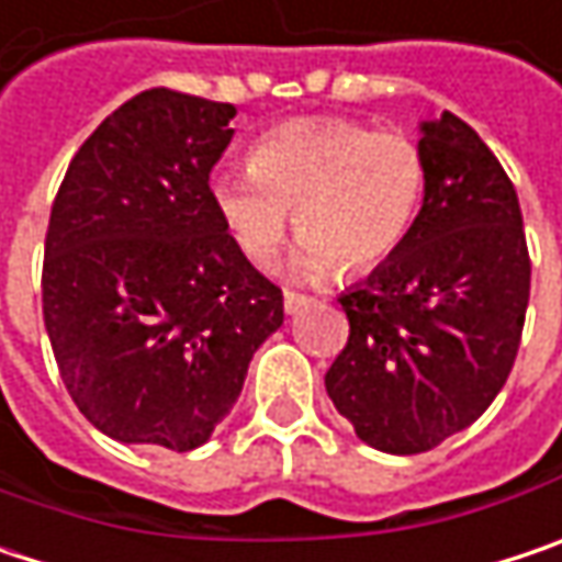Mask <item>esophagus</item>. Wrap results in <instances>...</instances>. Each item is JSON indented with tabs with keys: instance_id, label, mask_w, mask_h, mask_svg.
Here are the masks:
<instances>
[{
	"instance_id": "1",
	"label": "esophagus",
	"mask_w": 562,
	"mask_h": 562,
	"mask_svg": "<svg viewBox=\"0 0 562 562\" xmlns=\"http://www.w3.org/2000/svg\"><path fill=\"white\" fill-rule=\"evenodd\" d=\"M306 303H310V297H306V294H297V291H284V310H288V313H301Z\"/></svg>"
}]
</instances>
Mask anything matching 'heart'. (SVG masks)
I'll return each mask as SVG.
<instances>
[{"label": "heart", "instance_id": "obj_1", "mask_svg": "<svg viewBox=\"0 0 562 562\" xmlns=\"http://www.w3.org/2000/svg\"><path fill=\"white\" fill-rule=\"evenodd\" d=\"M425 172L422 146L403 131H374L351 117H294L252 146L246 172L217 176L211 198L252 265L278 259L294 214V274L358 278L409 236Z\"/></svg>", "mask_w": 562, "mask_h": 562}]
</instances>
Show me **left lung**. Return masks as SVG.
Wrapping results in <instances>:
<instances>
[{
    "label": "left lung",
    "instance_id": "obj_1",
    "mask_svg": "<svg viewBox=\"0 0 562 562\" xmlns=\"http://www.w3.org/2000/svg\"><path fill=\"white\" fill-rule=\"evenodd\" d=\"M425 201L403 246L341 294L326 393L355 435L422 454L480 419L515 364L531 256L515 184L458 114L422 124Z\"/></svg>",
    "mask_w": 562,
    "mask_h": 562
}]
</instances>
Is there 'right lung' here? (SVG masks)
<instances>
[{"instance_id":"add662e5","label":"right lung","mask_w":562,"mask_h":562,"mask_svg":"<svg viewBox=\"0 0 562 562\" xmlns=\"http://www.w3.org/2000/svg\"><path fill=\"white\" fill-rule=\"evenodd\" d=\"M233 117L226 101L146 89L79 146L54 198L44 326L72 403L114 441L204 445L284 323L281 288L211 198Z\"/></svg>"}]
</instances>
